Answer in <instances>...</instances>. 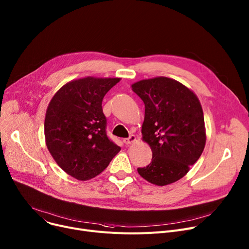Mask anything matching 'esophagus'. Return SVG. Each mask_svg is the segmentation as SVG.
I'll use <instances>...</instances> for the list:
<instances>
[{
	"mask_svg": "<svg viewBox=\"0 0 249 249\" xmlns=\"http://www.w3.org/2000/svg\"><path fill=\"white\" fill-rule=\"evenodd\" d=\"M136 141V136L135 135H133V134H131L128 138H125V139H123V142L125 143V144H131V143H134Z\"/></svg>",
	"mask_w": 249,
	"mask_h": 249,
	"instance_id": "obj_1",
	"label": "esophagus"
}]
</instances>
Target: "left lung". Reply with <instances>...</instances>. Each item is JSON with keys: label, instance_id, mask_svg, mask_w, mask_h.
I'll return each mask as SVG.
<instances>
[{"label": "left lung", "instance_id": "1", "mask_svg": "<svg viewBox=\"0 0 249 249\" xmlns=\"http://www.w3.org/2000/svg\"><path fill=\"white\" fill-rule=\"evenodd\" d=\"M145 104L142 139L152 161L137 171L158 186L173 183L190 170L206 142L204 117L197 96L180 82L156 77L132 84Z\"/></svg>", "mask_w": 249, "mask_h": 249}]
</instances>
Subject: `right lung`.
<instances>
[{
	"label": "right lung",
	"instance_id": "1",
	"mask_svg": "<svg viewBox=\"0 0 249 249\" xmlns=\"http://www.w3.org/2000/svg\"><path fill=\"white\" fill-rule=\"evenodd\" d=\"M119 81L95 77L73 80L49 103L44 124L47 148L59 166L78 180L100 174L121 150L107 136L102 109L104 96Z\"/></svg>",
	"mask_w": 249,
	"mask_h": 249
}]
</instances>
